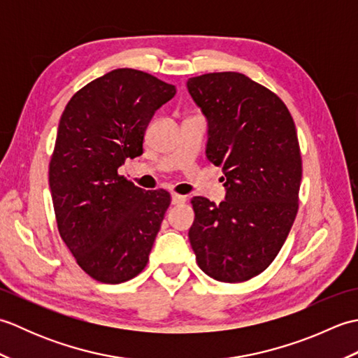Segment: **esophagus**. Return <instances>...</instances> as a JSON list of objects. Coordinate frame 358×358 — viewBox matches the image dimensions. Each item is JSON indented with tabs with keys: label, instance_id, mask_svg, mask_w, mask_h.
<instances>
[{
	"label": "esophagus",
	"instance_id": "1",
	"mask_svg": "<svg viewBox=\"0 0 358 358\" xmlns=\"http://www.w3.org/2000/svg\"><path fill=\"white\" fill-rule=\"evenodd\" d=\"M186 203V196L180 195V194H173L172 195V204H183Z\"/></svg>",
	"mask_w": 358,
	"mask_h": 358
}]
</instances>
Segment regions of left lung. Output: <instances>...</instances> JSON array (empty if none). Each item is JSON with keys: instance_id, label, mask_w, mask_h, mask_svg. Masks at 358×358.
Returning <instances> with one entry per match:
<instances>
[{"instance_id": "left-lung-1", "label": "left lung", "mask_w": 358, "mask_h": 358, "mask_svg": "<svg viewBox=\"0 0 358 358\" xmlns=\"http://www.w3.org/2000/svg\"><path fill=\"white\" fill-rule=\"evenodd\" d=\"M209 123L206 157L222 166L226 201L194 196L189 240L200 269L241 283L275 260L299 212L301 154L291 112L272 90L238 72L189 78Z\"/></svg>"}]
</instances>
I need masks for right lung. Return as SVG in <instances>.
Masks as SVG:
<instances>
[{
	"instance_id": "obj_1",
	"label": "right lung",
	"mask_w": 358,
	"mask_h": 358,
	"mask_svg": "<svg viewBox=\"0 0 358 358\" xmlns=\"http://www.w3.org/2000/svg\"><path fill=\"white\" fill-rule=\"evenodd\" d=\"M175 92L150 73L115 69L81 87L59 120L49 163L58 232L101 283L131 280L149 262L171 194L144 191L118 169L143 154L152 115Z\"/></svg>"
}]
</instances>
